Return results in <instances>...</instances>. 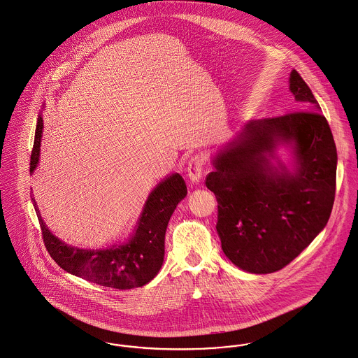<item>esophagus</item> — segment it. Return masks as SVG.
<instances>
[{
  "label": "esophagus",
  "instance_id": "1",
  "mask_svg": "<svg viewBox=\"0 0 358 358\" xmlns=\"http://www.w3.org/2000/svg\"><path fill=\"white\" fill-rule=\"evenodd\" d=\"M206 159L201 155H194L188 162V178L193 184H197L203 177Z\"/></svg>",
  "mask_w": 358,
  "mask_h": 358
}]
</instances>
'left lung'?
Masks as SVG:
<instances>
[{"label": "left lung", "mask_w": 358, "mask_h": 358, "mask_svg": "<svg viewBox=\"0 0 358 358\" xmlns=\"http://www.w3.org/2000/svg\"><path fill=\"white\" fill-rule=\"evenodd\" d=\"M289 88L300 110L249 121L206 177L218 201L222 250L252 274L275 273L294 260L327 224L335 199L330 125L296 69ZM279 143L294 147V171L272 165Z\"/></svg>", "instance_id": "1"}]
</instances>
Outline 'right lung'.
<instances>
[{
  "mask_svg": "<svg viewBox=\"0 0 358 358\" xmlns=\"http://www.w3.org/2000/svg\"><path fill=\"white\" fill-rule=\"evenodd\" d=\"M42 131L43 120L39 115L31 152V173L39 162ZM185 196L187 185L178 173L166 177L150 193L136 230L128 243L108 249H80L62 243L46 227L34 196L31 200L41 224L45 247L62 270L101 286L127 290L144 286L159 273L165 256L167 223Z\"/></svg>",
  "mask_w": 358,
  "mask_h": 358,
  "instance_id": "1",
  "label": "right lung"
}]
</instances>
